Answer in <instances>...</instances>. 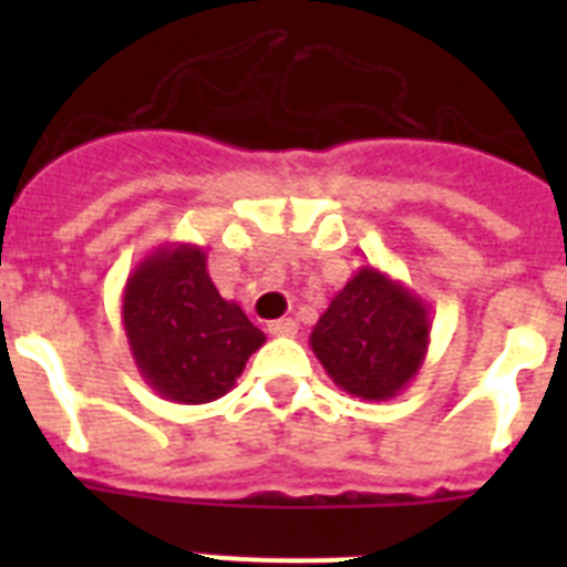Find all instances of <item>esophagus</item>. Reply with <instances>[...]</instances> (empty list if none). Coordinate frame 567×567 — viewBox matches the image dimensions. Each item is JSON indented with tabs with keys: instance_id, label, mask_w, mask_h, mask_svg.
Instances as JSON below:
<instances>
[{
	"instance_id": "obj_1",
	"label": "esophagus",
	"mask_w": 567,
	"mask_h": 567,
	"mask_svg": "<svg viewBox=\"0 0 567 567\" xmlns=\"http://www.w3.org/2000/svg\"><path fill=\"white\" fill-rule=\"evenodd\" d=\"M269 334H275V338H295V334H298V323H295L292 318L272 320V323H269Z\"/></svg>"
}]
</instances>
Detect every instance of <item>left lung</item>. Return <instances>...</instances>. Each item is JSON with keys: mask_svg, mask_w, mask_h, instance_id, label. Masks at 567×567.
<instances>
[{"mask_svg": "<svg viewBox=\"0 0 567 567\" xmlns=\"http://www.w3.org/2000/svg\"><path fill=\"white\" fill-rule=\"evenodd\" d=\"M429 338L423 300L380 269L360 267L318 318L309 346L338 389L380 403L417 378Z\"/></svg>", "mask_w": 567, "mask_h": 567, "instance_id": "1", "label": "left lung"}]
</instances>
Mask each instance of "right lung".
<instances>
[{
	"label": "right lung",
	"instance_id": "obj_1",
	"mask_svg": "<svg viewBox=\"0 0 567 567\" xmlns=\"http://www.w3.org/2000/svg\"><path fill=\"white\" fill-rule=\"evenodd\" d=\"M130 354L155 394L213 403L240 378L267 334L209 280L198 244H164L130 272L122 295Z\"/></svg>",
	"mask_w": 567,
	"mask_h": 567
}]
</instances>
